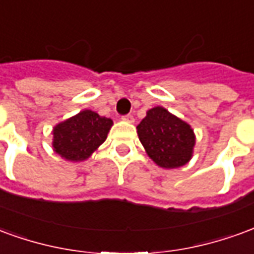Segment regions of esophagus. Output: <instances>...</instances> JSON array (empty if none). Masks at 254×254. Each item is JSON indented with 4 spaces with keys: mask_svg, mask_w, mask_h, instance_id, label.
Here are the masks:
<instances>
[{
    "mask_svg": "<svg viewBox=\"0 0 254 254\" xmlns=\"http://www.w3.org/2000/svg\"><path fill=\"white\" fill-rule=\"evenodd\" d=\"M122 120L127 122H133L134 121V118H133L132 114H127V116H122Z\"/></svg>",
    "mask_w": 254,
    "mask_h": 254,
    "instance_id": "esophagus-1",
    "label": "esophagus"
}]
</instances>
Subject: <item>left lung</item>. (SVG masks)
<instances>
[{"label": "left lung", "mask_w": 254, "mask_h": 254, "mask_svg": "<svg viewBox=\"0 0 254 254\" xmlns=\"http://www.w3.org/2000/svg\"><path fill=\"white\" fill-rule=\"evenodd\" d=\"M137 133L147 154L165 169H176L190 160L194 145L191 127L163 107H154L138 124Z\"/></svg>", "instance_id": "obj_1"}]
</instances>
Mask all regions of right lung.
Here are the masks:
<instances>
[{"label":"right lung","mask_w":254,"mask_h":254,"mask_svg":"<svg viewBox=\"0 0 254 254\" xmlns=\"http://www.w3.org/2000/svg\"><path fill=\"white\" fill-rule=\"evenodd\" d=\"M111 125L110 118L91 110L81 111L54 127V151L70 162L87 159L105 141Z\"/></svg>","instance_id":"1"}]
</instances>
